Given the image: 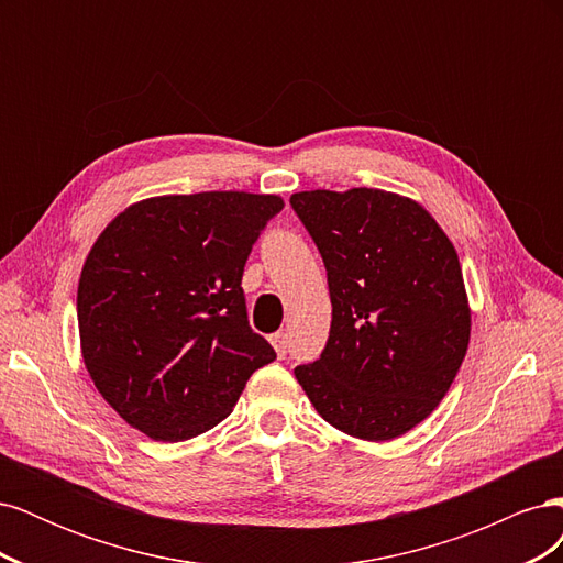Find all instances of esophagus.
I'll list each match as a JSON object with an SVG mask.
<instances>
[{
  "instance_id": "esophagus-1",
  "label": "esophagus",
  "mask_w": 563,
  "mask_h": 563,
  "mask_svg": "<svg viewBox=\"0 0 563 563\" xmlns=\"http://www.w3.org/2000/svg\"><path fill=\"white\" fill-rule=\"evenodd\" d=\"M269 343L275 345V350H277V354H279V356H284V354H286L288 340H286V333H284V331H277L275 335H269Z\"/></svg>"
}]
</instances>
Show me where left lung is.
<instances>
[{"mask_svg": "<svg viewBox=\"0 0 563 563\" xmlns=\"http://www.w3.org/2000/svg\"><path fill=\"white\" fill-rule=\"evenodd\" d=\"M333 305L327 347L296 378L317 413L366 441L406 434L444 399L470 343L463 269L418 201L352 187L291 195Z\"/></svg>", "mask_w": 563, "mask_h": 563, "instance_id": "left-lung-1", "label": "left lung"}]
</instances>
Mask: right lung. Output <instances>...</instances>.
I'll use <instances>...</instances> for the list:
<instances>
[{"mask_svg": "<svg viewBox=\"0 0 563 563\" xmlns=\"http://www.w3.org/2000/svg\"><path fill=\"white\" fill-rule=\"evenodd\" d=\"M277 195L197 192L133 203L81 267V354L103 399L155 441H183L232 413L277 354L249 327L242 275Z\"/></svg>", "mask_w": 563, "mask_h": 563, "instance_id": "obj_1", "label": "right lung"}]
</instances>
